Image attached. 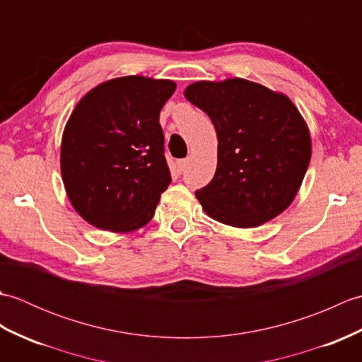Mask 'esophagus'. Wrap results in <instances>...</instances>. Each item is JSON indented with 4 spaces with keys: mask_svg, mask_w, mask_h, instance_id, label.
Returning a JSON list of instances; mask_svg holds the SVG:
<instances>
[{
    "mask_svg": "<svg viewBox=\"0 0 362 362\" xmlns=\"http://www.w3.org/2000/svg\"><path fill=\"white\" fill-rule=\"evenodd\" d=\"M188 166V158H183L177 161V168L180 169V171H185V168Z\"/></svg>",
    "mask_w": 362,
    "mask_h": 362,
    "instance_id": "34e87169",
    "label": "esophagus"
}]
</instances>
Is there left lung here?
<instances>
[{"label": "left lung", "instance_id": "left-lung-1", "mask_svg": "<svg viewBox=\"0 0 362 362\" xmlns=\"http://www.w3.org/2000/svg\"><path fill=\"white\" fill-rule=\"evenodd\" d=\"M218 135L213 180L196 191L204 211L222 224L252 228L294 201L311 160V135L291 99L247 79L199 81L185 88Z\"/></svg>", "mask_w": 362, "mask_h": 362}]
</instances>
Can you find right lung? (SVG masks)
<instances>
[{"label": "right lung", "mask_w": 362, "mask_h": 362, "mask_svg": "<svg viewBox=\"0 0 362 362\" xmlns=\"http://www.w3.org/2000/svg\"><path fill=\"white\" fill-rule=\"evenodd\" d=\"M175 82L122 76L99 83L66 121L60 171L73 209L113 233L144 227L171 183L160 110Z\"/></svg>", "instance_id": "right-lung-1"}]
</instances>
